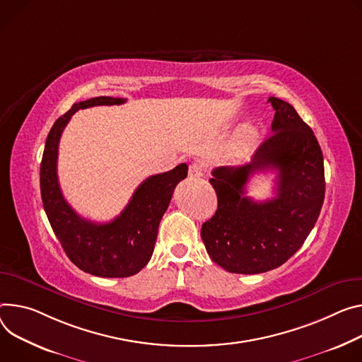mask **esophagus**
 I'll return each instance as SVG.
<instances>
[{"label":"esophagus","instance_id":"1","mask_svg":"<svg viewBox=\"0 0 362 362\" xmlns=\"http://www.w3.org/2000/svg\"><path fill=\"white\" fill-rule=\"evenodd\" d=\"M204 175V163L199 160H194L189 166V176L190 177H201Z\"/></svg>","mask_w":362,"mask_h":362}]
</instances>
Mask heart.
<instances>
[{
	"label": "heart",
	"instance_id": "b5f03b06",
	"mask_svg": "<svg viewBox=\"0 0 362 362\" xmlns=\"http://www.w3.org/2000/svg\"><path fill=\"white\" fill-rule=\"evenodd\" d=\"M258 137H259V133H258L257 127H254V125L244 127L240 131V134L237 136V139H235V144H234L235 146V151L238 154L248 153L257 144Z\"/></svg>",
	"mask_w": 362,
	"mask_h": 362
}]
</instances>
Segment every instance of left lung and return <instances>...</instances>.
<instances>
[{"label":"left lung","instance_id":"1","mask_svg":"<svg viewBox=\"0 0 362 362\" xmlns=\"http://www.w3.org/2000/svg\"><path fill=\"white\" fill-rule=\"evenodd\" d=\"M267 103L276 111L273 134L250 163L218 168L209 179L218 209L201 237L212 261L229 273L258 274L284 264L303 245L323 205V154L312 128L288 103L274 96ZM264 170L278 172L276 196L255 203L245 196V185Z\"/></svg>","mask_w":362,"mask_h":362}]
</instances>
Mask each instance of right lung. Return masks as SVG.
<instances>
[{
  "label": "right lung",
  "mask_w": 362,
  "mask_h": 362,
  "mask_svg": "<svg viewBox=\"0 0 362 362\" xmlns=\"http://www.w3.org/2000/svg\"><path fill=\"white\" fill-rule=\"evenodd\" d=\"M124 103L122 98L96 96L74 104L53 124L40 164L43 208L64 252L85 273L110 279L134 276L147 266L173 190L187 176L186 163L170 172L150 176L136 189L125 209L107 223L83 219L64 201L57 180V150L63 128L78 110Z\"/></svg>",
  "instance_id": "right-lung-1"
}]
</instances>
